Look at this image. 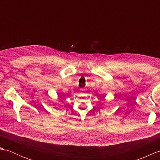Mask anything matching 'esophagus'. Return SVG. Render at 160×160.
Instances as JSON below:
<instances>
[{"label":"esophagus","mask_w":160,"mask_h":160,"mask_svg":"<svg viewBox=\"0 0 160 160\" xmlns=\"http://www.w3.org/2000/svg\"><path fill=\"white\" fill-rule=\"evenodd\" d=\"M80 92H82V93H83V92H84V91H86V89H84V88H81V89H80Z\"/></svg>","instance_id":"esophagus-1"}]
</instances>
